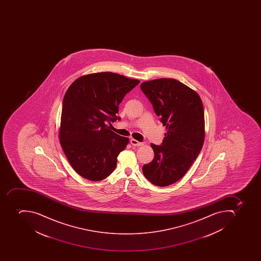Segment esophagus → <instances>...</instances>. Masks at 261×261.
Wrapping results in <instances>:
<instances>
[{
  "mask_svg": "<svg viewBox=\"0 0 261 261\" xmlns=\"http://www.w3.org/2000/svg\"><path fill=\"white\" fill-rule=\"evenodd\" d=\"M130 144L133 146H142L144 144L143 143H141V142L137 141V140H135V139H132V140H130Z\"/></svg>",
  "mask_w": 261,
  "mask_h": 261,
  "instance_id": "esophagus-1",
  "label": "esophagus"
}]
</instances>
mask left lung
<instances>
[{
	"mask_svg": "<svg viewBox=\"0 0 261 261\" xmlns=\"http://www.w3.org/2000/svg\"><path fill=\"white\" fill-rule=\"evenodd\" d=\"M140 88L166 129L161 145L151 144L153 160L142 170L152 185L166 187L179 180L201 152L205 138L203 105L196 91L175 79L148 81Z\"/></svg>",
	"mask_w": 261,
	"mask_h": 261,
	"instance_id": "left-lung-1",
	"label": "left lung"
}]
</instances>
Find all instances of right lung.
Wrapping results in <instances>:
<instances>
[{"mask_svg":"<svg viewBox=\"0 0 261 261\" xmlns=\"http://www.w3.org/2000/svg\"><path fill=\"white\" fill-rule=\"evenodd\" d=\"M140 81L105 72L80 76L64 95L60 141L70 165L78 175L91 181L107 178L129 139L110 129L118 105Z\"/></svg>","mask_w":261,"mask_h":261,"instance_id":"right-lung-1","label":"right lung"}]
</instances>
